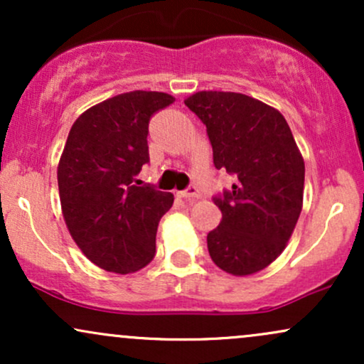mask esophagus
<instances>
[{"instance_id": "1", "label": "esophagus", "mask_w": 364, "mask_h": 364, "mask_svg": "<svg viewBox=\"0 0 364 364\" xmlns=\"http://www.w3.org/2000/svg\"><path fill=\"white\" fill-rule=\"evenodd\" d=\"M179 196H183V198L186 200H193V198H198V190H196V186H190L186 188L185 191H179Z\"/></svg>"}]
</instances>
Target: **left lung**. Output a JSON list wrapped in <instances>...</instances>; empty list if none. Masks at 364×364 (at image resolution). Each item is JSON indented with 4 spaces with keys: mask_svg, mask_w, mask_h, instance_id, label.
<instances>
[{
    "mask_svg": "<svg viewBox=\"0 0 364 364\" xmlns=\"http://www.w3.org/2000/svg\"><path fill=\"white\" fill-rule=\"evenodd\" d=\"M185 104L207 127L215 168L236 178L214 198L223 220L207 235L210 258L237 277L260 272L284 252L303 208L304 161L289 124L237 92L202 90Z\"/></svg>",
    "mask_w": 364,
    "mask_h": 364,
    "instance_id": "left-lung-1",
    "label": "left lung"
}]
</instances>
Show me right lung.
<instances>
[{"label":"right lung","instance_id":"add662e5","mask_svg":"<svg viewBox=\"0 0 364 364\" xmlns=\"http://www.w3.org/2000/svg\"><path fill=\"white\" fill-rule=\"evenodd\" d=\"M174 102L164 92L133 90L82 112L58 164L66 228L82 253L107 272L132 274L156 255L161 217L173 193L144 185L149 121Z\"/></svg>","mask_w":364,"mask_h":364}]
</instances>
